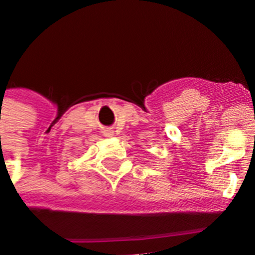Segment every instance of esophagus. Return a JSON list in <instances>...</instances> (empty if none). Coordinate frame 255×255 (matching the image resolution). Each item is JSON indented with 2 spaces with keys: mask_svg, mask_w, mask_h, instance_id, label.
Returning a JSON list of instances; mask_svg holds the SVG:
<instances>
[{
  "mask_svg": "<svg viewBox=\"0 0 255 255\" xmlns=\"http://www.w3.org/2000/svg\"><path fill=\"white\" fill-rule=\"evenodd\" d=\"M106 134H108V135H112V134H113V132H112V130H106Z\"/></svg>",
  "mask_w": 255,
  "mask_h": 255,
  "instance_id": "1",
  "label": "esophagus"
}]
</instances>
